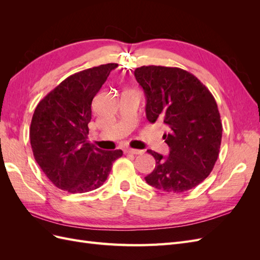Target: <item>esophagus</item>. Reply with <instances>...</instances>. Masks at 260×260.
Wrapping results in <instances>:
<instances>
[{
  "instance_id": "obj_1",
  "label": "esophagus",
  "mask_w": 260,
  "mask_h": 260,
  "mask_svg": "<svg viewBox=\"0 0 260 260\" xmlns=\"http://www.w3.org/2000/svg\"><path fill=\"white\" fill-rule=\"evenodd\" d=\"M124 153L132 154V155H141V154H143V151H141V149H135V148H125Z\"/></svg>"
}]
</instances>
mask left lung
<instances>
[{"label": "left lung", "instance_id": "8db88e82", "mask_svg": "<svg viewBox=\"0 0 260 260\" xmlns=\"http://www.w3.org/2000/svg\"><path fill=\"white\" fill-rule=\"evenodd\" d=\"M135 77L146 98L149 122L162 121L169 155L147 149L155 160L145 181L158 190L181 193L199 185L214 168L222 138L216 101L194 75L177 67L142 66Z\"/></svg>", "mask_w": 260, "mask_h": 260}]
</instances>
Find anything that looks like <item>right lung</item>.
<instances>
[{
  "mask_svg": "<svg viewBox=\"0 0 260 260\" xmlns=\"http://www.w3.org/2000/svg\"><path fill=\"white\" fill-rule=\"evenodd\" d=\"M118 64L69 76L40 101L30 124L35 159L51 182L69 193H85L103 184L121 149L102 151L88 141L92 101Z\"/></svg>",
  "mask_w": 260,
  "mask_h": 260,
  "instance_id": "obj_1",
  "label": "right lung"
}]
</instances>
